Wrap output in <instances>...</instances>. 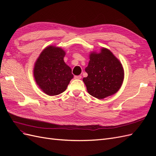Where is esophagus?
I'll use <instances>...</instances> for the list:
<instances>
[{"instance_id":"34e87169","label":"esophagus","mask_w":156,"mask_h":156,"mask_svg":"<svg viewBox=\"0 0 156 156\" xmlns=\"http://www.w3.org/2000/svg\"><path fill=\"white\" fill-rule=\"evenodd\" d=\"M81 77H82L81 76V75H76V76L74 77V78H75V79H81Z\"/></svg>"}]
</instances>
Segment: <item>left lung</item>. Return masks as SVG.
I'll return each mask as SVG.
<instances>
[{"mask_svg":"<svg viewBox=\"0 0 156 156\" xmlns=\"http://www.w3.org/2000/svg\"><path fill=\"white\" fill-rule=\"evenodd\" d=\"M88 73L83 81L93 97L102 100L116 93L124 81V72L120 60L112 52L103 48L99 53L92 52L85 68Z\"/></svg>","mask_w":156,"mask_h":156,"instance_id":"1","label":"left lung"}]
</instances>
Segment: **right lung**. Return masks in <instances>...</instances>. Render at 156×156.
<instances>
[{
	"instance_id": "1",
	"label": "right lung",
	"mask_w": 156,
	"mask_h": 156,
	"mask_svg": "<svg viewBox=\"0 0 156 156\" xmlns=\"http://www.w3.org/2000/svg\"><path fill=\"white\" fill-rule=\"evenodd\" d=\"M65 51L50 45L43 50L36 60L34 77L36 84L49 96H56L66 90L73 79L72 69L64 62Z\"/></svg>"
}]
</instances>
